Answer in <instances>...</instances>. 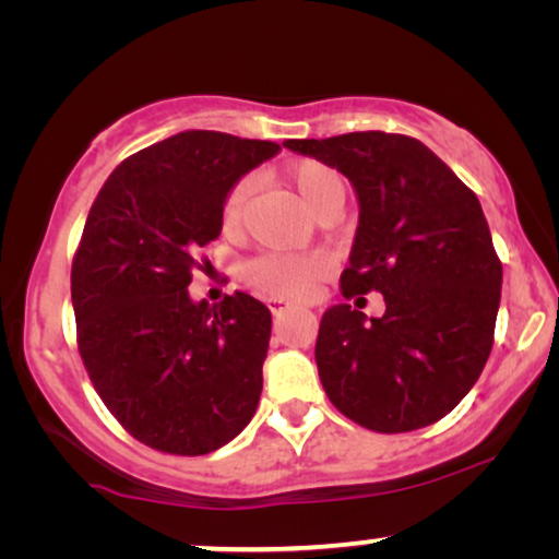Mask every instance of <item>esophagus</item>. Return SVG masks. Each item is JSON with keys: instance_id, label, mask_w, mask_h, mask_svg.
<instances>
[{"instance_id": "esophagus-1", "label": "esophagus", "mask_w": 559, "mask_h": 559, "mask_svg": "<svg viewBox=\"0 0 559 559\" xmlns=\"http://www.w3.org/2000/svg\"><path fill=\"white\" fill-rule=\"evenodd\" d=\"M270 308H272L274 316H285V312L293 310V302L282 300V297H272V300H270Z\"/></svg>"}]
</instances>
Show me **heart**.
<instances>
[{
  "instance_id": "1",
  "label": "heart",
  "mask_w": 559,
  "mask_h": 559,
  "mask_svg": "<svg viewBox=\"0 0 559 559\" xmlns=\"http://www.w3.org/2000/svg\"><path fill=\"white\" fill-rule=\"evenodd\" d=\"M289 180L310 213H320L333 198L343 195L341 175L316 159H305L289 170ZM247 211V182H239L221 205V231L236 236L241 231ZM331 262L323 254H264L249 264L247 277L259 293L282 300H300L310 295L318 280H323Z\"/></svg>"
}]
</instances>
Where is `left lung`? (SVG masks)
I'll use <instances>...</instances> for the list:
<instances>
[{
  "label": "left lung",
  "instance_id": "1",
  "mask_svg": "<svg viewBox=\"0 0 559 559\" xmlns=\"http://www.w3.org/2000/svg\"><path fill=\"white\" fill-rule=\"evenodd\" d=\"M282 144L354 186L358 228L341 289H377L386 302L381 318L346 302L325 310L316 364L328 400L373 432L438 423L484 371L501 302V262L476 193L404 134Z\"/></svg>",
  "mask_w": 559,
  "mask_h": 559
}]
</instances>
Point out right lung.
I'll return each mask as SVG.
<instances>
[{
    "instance_id": "add662e5",
    "label": "right lung",
    "mask_w": 559,
    "mask_h": 559,
    "mask_svg": "<svg viewBox=\"0 0 559 559\" xmlns=\"http://www.w3.org/2000/svg\"><path fill=\"white\" fill-rule=\"evenodd\" d=\"M280 144L188 129L124 159L91 205L71 270L79 350L98 396L144 445L205 455L254 417L272 312L247 293L188 295L221 205Z\"/></svg>"
}]
</instances>
